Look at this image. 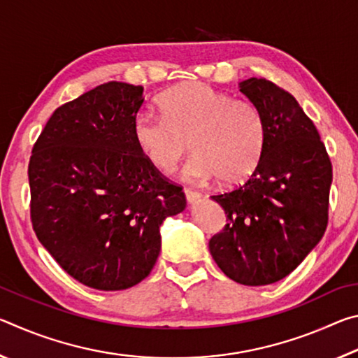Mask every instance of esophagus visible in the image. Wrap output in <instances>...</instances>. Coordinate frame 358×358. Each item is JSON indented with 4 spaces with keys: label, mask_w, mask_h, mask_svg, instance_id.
<instances>
[{
    "label": "esophagus",
    "mask_w": 358,
    "mask_h": 358,
    "mask_svg": "<svg viewBox=\"0 0 358 358\" xmlns=\"http://www.w3.org/2000/svg\"><path fill=\"white\" fill-rule=\"evenodd\" d=\"M185 196L187 202H196L197 199L202 197V194L196 189H191V187H185Z\"/></svg>",
    "instance_id": "obj_1"
}]
</instances>
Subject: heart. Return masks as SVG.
Listing matches in <instances>:
<instances>
[{
	"label": "heart",
	"instance_id": "obj_1",
	"mask_svg": "<svg viewBox=\"0 0 358 358\" xmlns=\"http://www.w3.org/2000/svg\"><path fill=\"white\" fill-rule=\"evenodd\" d=\"M162 113L141 110L134 138L145 157L161 172H172L191 143L185 166L189 181L217 177L238 185L256 171L266 142L264 113L251 101L234 99L205 83H186L162 94Z\"/></svg>",
	"mask_w": 358,
	"mask_h": 358
}]
</instances>
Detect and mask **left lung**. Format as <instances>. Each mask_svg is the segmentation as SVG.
<instances>
[{
  "mask_svg": "<svg viewBox=\"0 0 358 358\" xmlns=\"http://www.w3.org/2000/svg\"><path fill=\"white\" fill-rule=\"evenodd\" d=\"M240 92L262 110L266 142L243 185L211 196L227 224L208 248L230 280L266 286L292 273L324 237L333 172L316 126L292 94L264 77L241 82Z\"/></svg>",
  "mask_w": 358,
  "mask_h": 358,
  "instance_id": "left-lung-1",
  "label": "left lung"
}]
</instances>
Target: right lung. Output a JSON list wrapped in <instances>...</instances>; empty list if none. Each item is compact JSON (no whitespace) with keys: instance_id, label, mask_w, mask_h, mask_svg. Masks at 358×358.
<instances>
[{"instance_id":"right-lung-1","label":"right lung","mask_w":358,"mask_h":358,"mask_svg":"<svg viewBox=\"0 0 358 358\" xmlns=\"http://www.w3.org/2000/svg\"><path fill=\"white\" fill-rule=\"evenodd\" d=\"M143 87L108 82L59 106L28 164L36 237L78 282L123 290L150 275L159 226L186 207L183 187L138 148Z\"/></svg>"}]
</instances>
